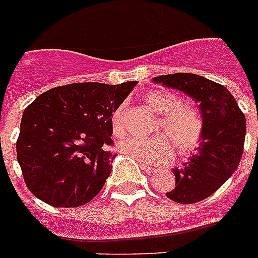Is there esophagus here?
<instances>
[{"label": "esophagus", "mask_w": 258, "mask_h": 258, "mask_svg": "<svg viewBox=\"0 0 258 258\" xmlns=\"http://www.w3.org/2000/svg\"><path fill=\"white\" fill-rule=\"evenodd\" d=\"M141 166H142V169L145 170L147 174H154V172H157V169H155V167H151V166L146 165V163H141Z\"/></svg>", "instance_id": "esophagus-1"}]
</instances>
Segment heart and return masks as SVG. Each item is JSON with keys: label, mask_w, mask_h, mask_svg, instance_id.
Returning <instances> with one entry per match:
<instances>
[{"label": "heart", "mask_w": 258, "mask_h": 258, "mask_svg": "<svg viewBox=\"0 0 258 258\" xmlns=\"http://www.w3.org/2000/svg\"><path fill=\"white\" fill-rule=\"evenodd\" d=\"M143 100L159 115L155 125L157 134L150 139L127 138L119 143V150L141 162L159 163L169 161L174 153L187 157L198 149L204 134V121L192 105L180 103L176 93L166 88H155L145 93ZM124 104L115 108L111 115V130L116 138L127 131L124 120Z\"/></svg>", "instance_id": "b5f03b06"}]
</instances>
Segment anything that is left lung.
I'll list each match as a JSON object with an SVG mask.
<instances>
[{"instance_id":"left-lung-1","label":"left lung","mask_w":258,"mask_h":258,"mask_svg":"<svg viewBox=\"0 0 258 258\" xmlns=\"http://www.w3.org/2000/svg\"><path fill=\"white\" fill-rule=\"evenodd\" d=\"M153 82L179 89L200 103L204 121L201 143L182 169L172 170L175 188L166 192L178 204H196L217 191L237 170L244 151L246 120L228 89L200 75H162Z\"/></svg>"}]
</instances>
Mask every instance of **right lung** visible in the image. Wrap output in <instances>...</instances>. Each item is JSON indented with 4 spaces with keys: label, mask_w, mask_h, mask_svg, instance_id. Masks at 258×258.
<instances>
[{
    "label": "right lung",
    "mask_w": 258,
    "mask_h": 258,
    "mask_svg": "<svg viewBox=\"0 0 258 258\" xmlns=\"http://www.w3.org/2000/svg\"><path fill=\"white\" fill-rule=\"evenodd\" d=\"M135 84L72 83L26 107L16 149L32 194L54 208H78L99 194L116 157L111 115Z\"/></svg>",
    "instance_id": "obj_1"
}]
</instances>
